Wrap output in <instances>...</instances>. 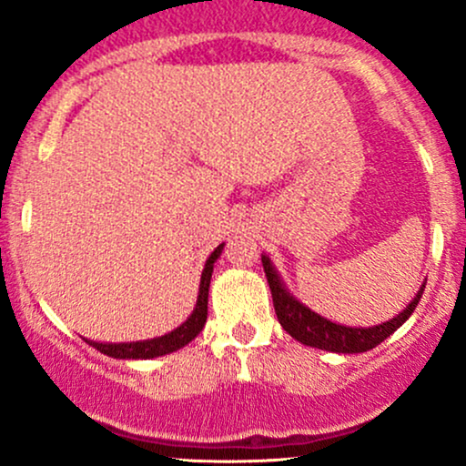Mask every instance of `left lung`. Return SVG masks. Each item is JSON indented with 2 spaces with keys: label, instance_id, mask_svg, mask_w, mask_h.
<instances>
[{
  "label": "left lung",
  "instance_id": "1",
  "mask_svg": "<svg viewBox=\"0 0 466 466\" xmlns=\"http://www.w3.org/2000/svg\"><path fill=\"white\" fill-rule=\"evenodd\" d=\"M263 267L267 282H269L271 289V298H274L278 322H280L282 329H285L293 339L302 341L304 346H313V349H322L330 352H344V355H350V352H366L381 344L383 339H388V337L392 335L411 313H414V309L419 307L422 289H425V285H422L414 300L410 302V307L405 309L403 313H399L397 318L390 319V322L370 326V329H350V326L335 324L330 322V319L322 318V315L313 313L311 309L304 307V304L298 302L296 298L289 296L285 285L280 282V278H278L276 269L271 267L267 256H263Z\"/></svg>",
  "mask_w": 466,
  "mask_h": 466
}]
</instances>
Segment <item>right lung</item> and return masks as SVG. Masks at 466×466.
Segmentation results:
<instances>
[{"label":"right lung","mask_w":466,"mask_h":466,"mask_svg":"<svg viewBox=\"0 0 466 466\" xmlns=\"http://www.w3.org/2000/svg\"><path fill=\"white\" fill-rule=\"evenodd\" d=\"M223 245L212 251L210 258L206 260V267H203L201 274V285H199V298H197L195 311L179 329H175L173 333L164 337H155V339L147 341H133V344H98V341H87L92 344L96 350L105 352V355L114 357V360H153V357L168 355V352L179 350L181 346H186L188 341L195 339L197 335L201 333L203 324H206L208 318V289H210V278H212V267H215V260L221 254Z\"/></svg>","instance_id":"1"}]
</instances>
